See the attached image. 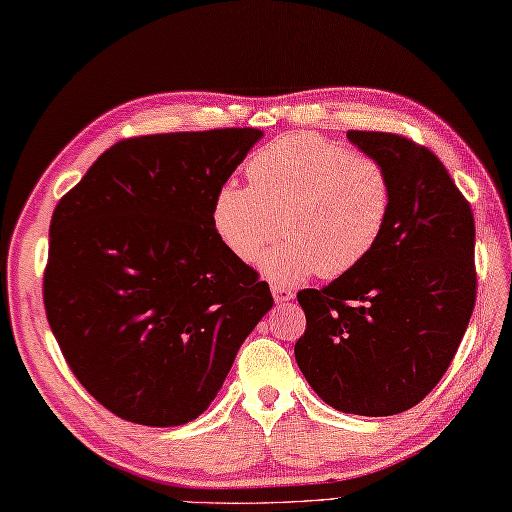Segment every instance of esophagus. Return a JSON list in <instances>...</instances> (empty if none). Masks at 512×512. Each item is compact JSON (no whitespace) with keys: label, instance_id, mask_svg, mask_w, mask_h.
Instances as JSON below:
<instances>
[{"label":"esophagus","instance_id":"34e87169","mask_svg":"<svg viewBox=\"0 0 512 512\" xmlns=\"http://www.w3.org/2000/svg\"><path fill=\"white\" fill-rule=\"evenodd\" d=\"M271 294H274V300L280 302V305H283V302H289L296 296L294 289H289L285 285H271Z\"/></svg>","mask_w":512,"mask_h":512}]
</instances>
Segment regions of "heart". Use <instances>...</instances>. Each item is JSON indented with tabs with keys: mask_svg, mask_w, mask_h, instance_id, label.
I'll list each match as a JSON object with an SVG mask.
<instances>
[{
	"mask_svg": "<svg viewBox=\"0 0 512 512\" xmlns=\"http://www.w3.org/2000/svg\"><path fill=\"white\" fill-rule=\"evenodd\" d=\"M249 185L223 183L212 225L238 260H254L280 227L285 241L260 258V271L289 285L320 271L336 278L367 258L387 227L393 185L384 165L314 132L285 134L247 165Z\"/></svg>",
	"mask_w": 512,
	"mask_h": 512,
	"instance_id": "obj_1",
	"label": "heart"
}]
</instances>
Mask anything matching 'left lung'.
Listing matches in <instances>:
<instances>
[{"label": "left lung", "instance_id": "1", "mask_svg": "<svg viewBox=\"0 0 512 512\" xmlns=\"http://www.w3.org/2000/svg\"><path fill=\"white\" fill-rule=\"evenodd\" d=\"M389 172L393 203L373 252L322 289L298 291L307 316L296 362L336 411L384 417L442 380L475 307V218L437 156L389 132H347Z\"/></svg>", "mask_w": 512, "mask_h": 512}]
</instances>
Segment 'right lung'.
Returning a JSON list of instances; mask_svg holds the SVG:
<instances>
[{
    "label": "right lung",
    "mask_w": 512,
    "mask_h": 512,
    "mask_svg": "<svg viewBox=\"0 0 512 512\" xmlns=\"http://www.w3.org/2000/svg\"><path fill=\"white\" fill-rule=\"evenodd\" d=\"M260 137L225 128L119 141L52 212L50 329L77 380L121 420H196L274 305L212 225L216 190Z\"/></svg>",
    "instance_id": "right-lung-1"
}]
</instances>
